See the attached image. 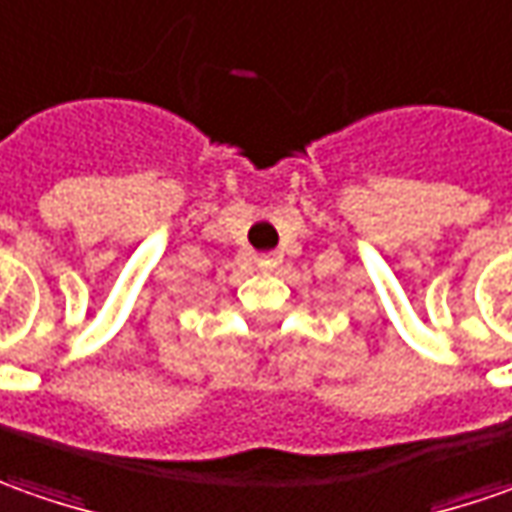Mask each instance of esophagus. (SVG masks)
<instances>
[{
    "label": "esophagus",
    "mask_w": 512,
    "mask_h": 512,
    "mask_svg": "<svg viewBox=\"0 0 512 512\" xmlns=\"http://www.w3.org/2000/svg\"><path fill=\"white\" fill-rule=\"evenodd\" d=\"M257 266H260L263 272H274V266H277V257H274V255H260V257H257Z\"/></svg>",
    "instance_id": "34e87169"
}]
</instances>
